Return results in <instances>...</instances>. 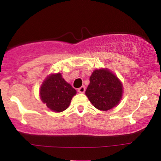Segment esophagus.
Listing matches in <instances>:
<instances>
[{
	"instance_id": "34e87169",
	"label": "esophagus",
	"mask_w": 161,
	"mask_h": 161,
	"mask_svg": "<svg viewBox=\"0 0 161 161\" xmlns=\"http://www.w3.org/2000/svg\"><path fill=\"white\" fill-rule=\"evenodd\" d=\"M78 91H79V93H84L85 92H86V87H85L84 86H82V87H80V88H79L78 89Z\"/></svg>"
}]
</instances>
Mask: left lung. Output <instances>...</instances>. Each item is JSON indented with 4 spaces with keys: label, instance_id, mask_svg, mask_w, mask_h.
<instances>
[{
    "label": "left lung",
    "instance_id": "1",
    "mask_svg": "<svg viewBox=\"0 0 161 161\" xmlns=\"http://www.w3.org/2000/svg\"><path fill=\"white\" fill-rule=\"evenodd\" d=\"M89 80L86 95L95 108L106 111L119 104L123 96V85L110 70L95 69Z\"/></svg>",
    "mask_w": 161,
    "mask_h": 161
}]
</instances>
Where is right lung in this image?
<instances>
[{"instance_id": "1", "label": "right lung", "mask_w": 161, "mask_h": 161, "mask_svg": "<svg viewBox=\"0 0 161 161\" xmlns=\"http://www.w3.org/2000/svg\"><path fill=\"white\" fill-rule=\"evenodd\" d=\"M76 91L64 80L60 73L48 75L40 88L41 100L50 110L62 112L68 108Z\"/></svg>"}]
</instances>
